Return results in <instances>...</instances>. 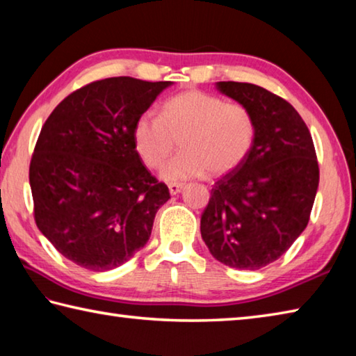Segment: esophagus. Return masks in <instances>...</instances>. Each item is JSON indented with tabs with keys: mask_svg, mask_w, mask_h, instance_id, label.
Here are the masks:
<instances>
[{
	"mask_svg": "<svg viewBox=\"0 0 356 356\" xmlns=\"http://www.w3.org/2000/svg\"><path fill=\"white\" fill-rule=\"evenodd\" d=\"M183 188L184 186L181 183H170L168 184V192H170V195H177L183 191Z\"/></svg>",
	"mask_w": 356,
	"mask_h": 356,
	"instance_id": "1",
	"label": "esophagus"
}]
</instances>
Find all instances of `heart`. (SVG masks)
<instances>
[{
    "mask_svg": "<svg viewBox=\"0 0 356 356\" xmlns=\"http://www.w3.org/2000/svg\"><path fill=\"white\" fill-rule=\"evenodd\" d=\"M253 139L254 120L244 104L195 89L167 99L161 117L143 114L134 124L136 152L148 168L162 167L179 140L183 153L161 172L165 181L232 172L250 153Z\"/></svg>",
    "mask_w": 356,
    "mask_h": 356,
    "instance_id": "1",
    "label": "heart"
}]
</instances>
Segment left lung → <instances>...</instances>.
<instances>
[{
    "label": "left lung",
    "mask_w": 356,
    "mask_h": 356,
    "mask_svg": "<svg viewBox=\"0 0 356 356\" xmlns=\"http://www.w3.org/2000/svg\"><path fill=\"white\" fill-rule=\"evenodd\" d=\"M216 87L252 112L254 139L247 158L211 191L202 238L222 264L258 270L283 257L308 225L319 186L313 137L275 93L234 81Z\"/></svg>",
    "instance_id": "8db88e82"
}]
</instances>
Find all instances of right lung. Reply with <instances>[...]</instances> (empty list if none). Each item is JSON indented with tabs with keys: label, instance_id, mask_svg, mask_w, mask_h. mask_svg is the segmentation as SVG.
I'll list each match as a JSON object with an SVG mask.
<instances>
[{
	"label": "right lung",
	"instance_id": "obj_1",
	"mask_svg": "<svg viewBox=\"0 0 356 356\" xmlns=\"http://www.w3.org/2000/svg\"><path fill=\"white\" fill-rule=\"evenodd\" d=\"M170 81L106 78L74 90L42 127L29 165L34 219L62 257L104 272L149 239L170 194L134 147V124Z\"/></svg>",
	"mask_w": 356,
	"mask_h": 356
}]
</instances>
